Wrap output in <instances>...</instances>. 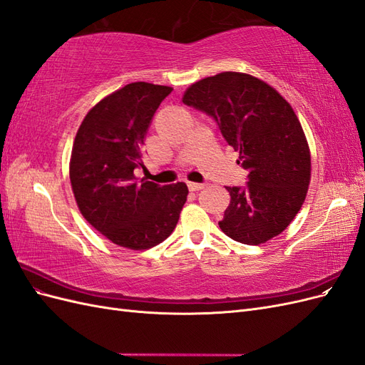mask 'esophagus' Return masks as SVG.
<instances>
[{
  "instance_id": "1",
  "label": "esophagus",
  "mask_w": 365,
  "mask_h": 365,
  "mask_svg": "<svg viewBox=\"0 0 365 365\" xmlns=\"http://www.w3.org/2000/svg\"><path fill=\"white\" fill-rule=\"evenodd\" d=\"M187 185H189V189L192 192H197V190L204 189V184L202 182H187Z\"/></svg>"
}]
</instances>
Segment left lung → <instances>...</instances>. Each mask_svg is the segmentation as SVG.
Here are the masks:
<instances>
[{"label": "left lung", "mask_w": 365, "mask_h": 365, "mask_svg": "<svg viewBox=\"0 0 365 365\" xmlns=\"http://www.w3.org/2000/svg\"><path fill=\"white\" fill-rule=\"evenodd\" d=\"M182 102L216 120L248 170L247 187H227L231 201L220 230L247 245L279 236L300 212L311 182V150L292 106L267 82L236 71L195 82Z\"/></svg>", "instance_id": "1"}]
</instances>
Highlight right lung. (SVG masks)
I'll use <instances>...</instances> for the list:
<instances>
[{"label": "right lung", "instance_id": "right-lung-1", "mask_svg": "<svg viewBox=\"0 0 365 365\" xmlns=\"http://www.w3.org/2000/svg\"><path fill=\"white\" fill-rule=\"evenodd\" d=\"M173 88L128 83L96 103L77 129L70 181L82 216L118 247L149 250L178 224L189 189L141 180V148L150 120Z\"/></svg>", "mask_w": 365, "mask_h": 365}]
</instances>
